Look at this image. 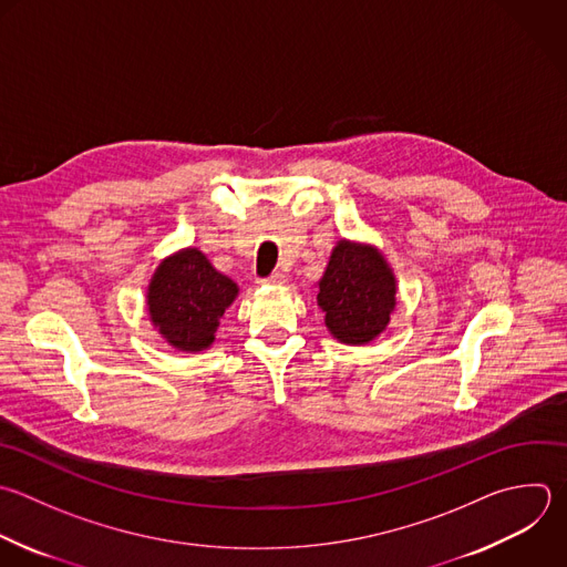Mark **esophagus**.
<instances>
[{
	"label": "esophagus",
	"mask_w": 567,
	"mask_h": 567,
	"mask_svg": "<svg viewBox=\"0 0 567 567\" xmlns=\"http://www.w3.org/2000/svg\"><path fill=\"white\" fill-rule=\"evenodd\" d=\"M284 281H286V275H284V272H272L270 277L261 279V284H266V286H279V284H284Z\"/></svg>",
	"instance_id": "obj_1"
}]
</instances>
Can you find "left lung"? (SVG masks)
<instances>
[{
  "instance_id": "8db88e82",
  "label": "left lung",
  "mask_w": 567,
  "mask_h": 567,
  "mask_svg": "<svg viewBox=\"0 0 567 567\" xmlns=\"http://www.w3.org/2000/svg\"><path fill=\"white\" fill-rule=\"evenodd\" d=\"M317 303L334 339L370 343L385 330L396 306L394 272L374 246L341 239L319 279Z\"/></svg>"
}]
</instances>
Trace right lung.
<instances>
[{
  "label": "right lung",
  "mask_w": 567,
  "mask_h": 567,
  "mask_svg": "<svg viewBox=\"0 0 567 567\" xmlns=\"http://www.w3.org/2000/svg\"><path fill=\"white\" fill-rule=\"evenodd\" d=\"M239 288L197 248L166 257L148 284V315L159 334L182 352L213 346L219 319Z\"/></svg>",
  "instance_id": "right-lung-1"
}]
</instances>
